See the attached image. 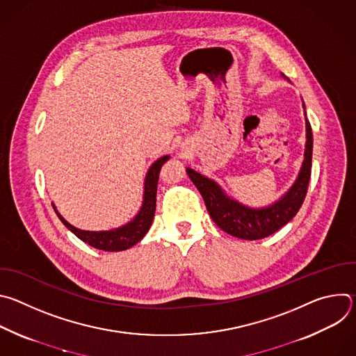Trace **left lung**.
Masks as SVG:
<instances>
[{"label": "left lung", "mask_w": 356, "mask_h": 356, "mask_svg": "<svg viewBox=\"0 0 356 356\" xmlns=\"http://www.w3.org/2000/svg\"><path fill=\"white\" fill-rule=\"evenodd\" d=\"M306 127L307 143L300 175L287 194L268 209H248L235 200H229L213 180L187 169L191 181L204 198L210 217L222 231L239 239L257 241L275 234L298 213L306 198L312 176L313 131L309 120H306Z\"/></svg>", "instance_id": "1"}]
</instances>
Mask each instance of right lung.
<instances>
[{"mask_svg":"<svg viewBox=\"0 0 356 356\" xmlns=\"http://www.w3.org/2000/svg\"><path fill=\"white\" fill-rule=\"evenodd\" d=\"M169 156H163L159 161H156L147 172L146 180H145V195H143V204L139 211V214L127 225L111 229V231H103V232H91V231H81L70 225L60 214L58 217L60 221L83 242L88 243L90 246L107 252H120L125 250L135 243H138L149 231L152 221L155 217L156 210V191H158V181H159V173L162 166L168 162Z\"/></svg>","mask_w":356,"mask_h":356,"instance_id":"right-lung-1","label":"right lung"}]
</instances>
